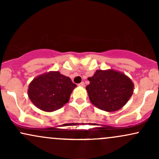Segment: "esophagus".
Masks as SVG:
<instances>
[{
  "label": "esophagus",
  "instance_id": "esophagus-1",
  "mask_svg": "<svg viewBox=\"0 0 159 159\" xmlns=\"http://www.w3.org/2000/svg\"><path fill=\"white\" fill-rule=\"evenodd\" d=\"M79 87H84V82H81V83H80L79 84H78Z\"/></svg>",
  "mask_w": 159,
  "mask_h": 159
}]
</instances>
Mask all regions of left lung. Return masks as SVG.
<instances>
[{
  "instance_id": "8db88e82",
  "label": "left lung",
  "mask_w": 159,
  "mask_h": 159,
  "mask_svg": "<svg viewBox=\"0 0 159 159\" xmlns=\"http://www.w3.org/2000/svg\"><path fill=\"white\" fill-rule=\"evenodd\" d=\"M86 87L90 102L100 110L114 112L128 102L134 92V84L126 75L109 69L96 70L88 78Z\"/></svg>"
}]
</instances>
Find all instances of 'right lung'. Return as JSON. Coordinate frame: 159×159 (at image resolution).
I'll return each instance as SVG.
<instances>
[{
    "instance_id": "add662e5",
    "label": "right lung",
    "mask_w": 159,
    "mask_h": 159,
    "mask_svg": "<svg viewBox=\"0 0 159 159\" xmlns=\"http://www.w3.org/2000/svg\"><path fill=\"white\" fill-rule=\"evenodd\" d=\"M76 87L70 78L58 71H50L33 79L28 86L27 94L36 107L45 112H52L68 102Z\"/></svg>"
}]
</instances>
